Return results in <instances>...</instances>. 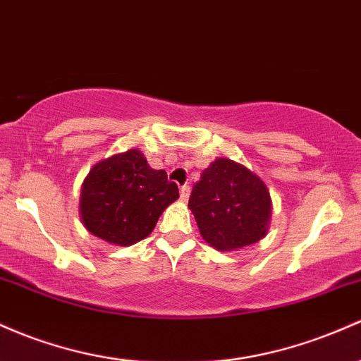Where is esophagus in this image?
<instances>
[{
    "mask_svg": "<svg viewBox=\"0 0 361 361\" xmlns=\"http://www.w3.org/2000/svg\"><path fill=\"white\" fill-rule=\"evenodd\" d=\"M190 197V187L188 185H183V187L180 188V199L181 200H188Z\"/></svg>",
    "mask_w": 361,
    "mask_h": 361,
    "instance_id": "obj_1",
    "label": "esophagus"
}]
</instances>
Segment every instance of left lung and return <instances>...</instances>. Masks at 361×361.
Segmentation results:
<instances>
[{
    "label": "left lung",
    "instance_id": "obj_1",
    "mask_svg": "<svg viewBox=\"0 0 361 361\" xmlns=\"http://www.w3.org/2000/svg\"><path fill=\"white\" fill-rule=\"evenodd\" d=\"M202 238L217 250L257 243L271 219L269 190L257 174L231 159H216L190 195Z\"/></svg>",
    "mask_w": 361,
    "mask_h": 361
}]
</instances>
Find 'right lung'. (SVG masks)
<instances>
[{"label":"right lung","instance_id":"add662e5","mask_svg":"<svg viewBox=\"0 0 361 361\" xmlns=\"http://www.w3.org/2000/svg\"><path fill=\"white\" fill-rule=\"evenodd\" d=\"M178 197V185L164 169H152L140 150L130 149L90 169L82 187L80 217L94 236L128 247L152 233Z\"/></svg>","mask_w":361,"mask_h":361}]
</instances>
